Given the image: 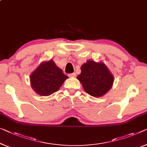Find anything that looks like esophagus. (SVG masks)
<instances>
[{"label": "esophagus", "mask_w": 147, "mask_h": 147, "mask_svg": "<svg viewBox=\"0 0 147 147\" xmlns=\"http://www.w3.org/2000/svg\"><path fill=\"white\" fill-rule=\"evenodd\" d=\"M69 76H70V77H75V76H76V73H71V74H70Z\"/></svg>", "instance_id": "esophagus-1"}]
</instances>
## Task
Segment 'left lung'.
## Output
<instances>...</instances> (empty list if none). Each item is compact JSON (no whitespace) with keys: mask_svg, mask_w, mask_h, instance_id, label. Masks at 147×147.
<instances>
[{"mask_svg":"<svg viewBox=\"0 0 147 147\" xmlns=\"http://www.w3.org/2000/svg\"><path fill=\"white\" fill-rule=\"evenodd\" d=\"M77 79L84 91L93 97H102L113 86L114 78L103 62L88 60L81 66V73Z\"/></svg>","mask_w":147,"mask_h":147,"instance_id":"1","label":"left lung"}]
</instances>
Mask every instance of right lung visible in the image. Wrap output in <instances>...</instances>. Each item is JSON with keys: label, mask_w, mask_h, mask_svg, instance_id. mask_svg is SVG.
<instances>
[{"label": "right lung", "mask_w": 147, "mask_h": 147, "mask_svg": "<svg viewBox=\"0 0 147 147\" xmlns=\"http://www.w3.org/2000/svg\"><path fill=\"white\" fill-rule=\"evenodd\" d=\"M68 78L53 60L41 62L30 76L33 90L41 96L51 95L58 91Z\"/></svg>", "instance_id": "1"}]
</instances>
